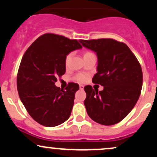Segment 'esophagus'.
<instances>
[{
    "mask_svg": "<svg viewBox=\"0 0 157 157\" xmlns=\"http://www.w3.org/2000/svg\"><path fill=\"white\" fill-rule=\"evenodd\" d=\"M84 86L82 85H80V89H83Z\"/></svg>",
    "mask_w": 157,
    "mask_h": 157,
    "instance_id": "1",
    "label": "esophagus"
}]
</instances>
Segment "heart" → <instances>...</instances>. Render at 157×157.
Masks as SVG:
<instances>
[{"mask_svg": "<svg viewBox=\"0 0 157 157\" xmlns=\"http://www.w3.org/2000/svg\"><path fill=\"white\" fill-rule=\"evenodd\" d=\"M91 55H94V54L91 53V52H86L84 54V57H87V56H89ZM71 55H72V54L69 53V54H68L67 56L66 57V64L68 63V62H69L70 60H71ZM87 78H88V75H86V74H84V73H79L75 77V80L79 81V82H85V81L87 80Z\"/></svg>", "mask_w": 157, "mask_h": 157, "instance_id": "obj_1", "label": "heart"}]
</instances>
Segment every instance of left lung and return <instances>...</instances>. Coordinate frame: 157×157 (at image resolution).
I'll return each mask as SVG.
<instances>
[{"mask_svg": "<svg viewBox=\"0 0 157 157\" xmlns=\"http://www.w3.org/2000/svg\"><path fill=\"white\" fill-rule=\"evenodd\" d=\"M84 47L96 52L97 72L92 82L102 91L86 86V111L91 120L103 125L118 123L131 112L140 96L142 71L140 63L124 43L113 39L80 40Z\"/></svg>", "mask_w": 157, "mask_h": 157, "instance_id": "left-lung-1", "label": "left lung"}]
</instances>
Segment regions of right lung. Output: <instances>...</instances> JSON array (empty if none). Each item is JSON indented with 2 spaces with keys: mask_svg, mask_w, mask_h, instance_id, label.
<instances>
[{
  "mask_svg": "<svg viewBox=\"0 0 157 157\" xmlns=\"http://www.w3.org/2000/svg\"><path fill=\"white\" fill-rule=\"evenodd\" d=\"M82 46L77 40L46 33L26 50L20 64L17 88L21 102L36 122L55 127L69 118L79 85L69 82L66 90L55 86L66 72V57Z\"/></svg>",
  "mask_w": 157,
  "mask_h": 157,
  "instance_id": "1",
  "label": "right lung"
}]
</instances>
